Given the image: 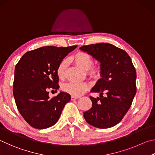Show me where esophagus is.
<instances>
[{
    "label": "esophagus",
    "mask_w": 155,
    "mask_h": 155,
    "mask_svg": "<svg viewBox=\"0 0 155 155\" xmlns=\"http://www.w3.org/2000/svg\"><path fill=\"white\" fill-rule=\"evenodd\" d=\"M78 98H79V97H76V96H71V100H72V101H73V100H76V99H78Z\"/></svg>",
    "instance_id": "1"
}]
</instances>
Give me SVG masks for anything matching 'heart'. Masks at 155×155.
<instances>
[{
    "mask_svg": "<svg viewBox=\"0 0 155 155\" xmlns=\"http://www.w3.org/2000/svg\"><path fill=\"white\" fill-rule=\"evenodd\" d=\"M74 63L86 70L87 74L94 79H98L101 76V69L97 65H93V58L91 54L85 51H79L76 53L71 58ZM67 67V61L63 60L58 64L56 69L57 75L60 80H63L65 77ZM89 86L86 82H67L62 86V89L64 92L73 96H80L85 93L88 89Z\"/></svg>",
    "mask_w": 155,
    "mask_h": 155,
    "instance_id": "b5f03b06",
    "label": "heart"
}]
</instances>
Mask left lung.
<instances>
[{"label":"left lung","instance_id":"left-lung-1","mask_svg":"<svg viewBox=\"0 0 155 155\" xmlns=\"http://www.w3.org/2000/svg\"><path fill=\"white\" fill-rule=\"evenodd\" d=\"M80 49L100 62L101 71V78L91 90L100 97H90L92 107L84 112V117L97 128L115 126L128 112L136 94V71L131 59L125 51L110 43L84 45Z\"/></svg>","mask_w":155,"mask_h":155}]
</instances>
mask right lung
I'll use <instances>...</instances> for the list:
<instances>
[{"label":"right lung","instance_id":"right-lung-1","mask_svg":"<svg viewBox=\"0 0 155 155\" xmlns=\"http://www.w3.org/2000/svg\"><path fill=\"white\" fill-rule=\"evenodd\" d=\"M77 45L67 48L45 46L27 51L15 68L13 93L20 114L35 129H43L57 123L69 94L61 92L50 99L48 89L58 90V64Z\"/></svg>","mask_w":155,"mask_h":155}]
</instances>
